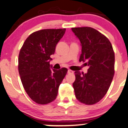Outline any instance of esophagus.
I'll use <instances>...</instances> for the list:
<instances>
[{
    "instance_id": "34e87169",
    "label": "esophagus",
    "mask_w": 128,
    "mask_h": 128,
    "mask_svg": "<svg viewBox=\"0 0 128 128\" xmlns=\"http://www.w3.org/2000/svg\"><path fill=\"white\" fill-rule=\"evenodd\" d=\"M67 73H68V74H73L74 73V72L71 70H68V71H67Z\"/></svg>"
}]
</instances>
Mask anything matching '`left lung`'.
<instances>
[{"label": "left lung", "mask_w": 128, "mask_h": 128, "mask_svg": "<svg viewBox=\"0 0 128 128\" xmlns=\"http://www.w3.org/2000/svg\"><path fill=\"white\" fill-rule=\"evenodd\" d=\"M82 46L80 62H86L88 73L75 72L73 83L76 99L85 104L98 103L107 93L114 75L115 54L104 35L88 26L72 28Z\"/></svg>", "instance_id": "8db88e82"}]
</instances>
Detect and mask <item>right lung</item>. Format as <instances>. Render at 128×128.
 Segmentation results:
<instances>
[{"instance_id":"1","label":"right lung","mask_w":128,"mask_h":128,"mask_svg":"<svg viewBox=\"0 0 128 128\" xmlns=\"http://www.w3.org/2000/svg\"><path fill=\"white\" fill-rule=\"evenodd\" d=\"M66 28L44 29L32 33L21 47L18 70L25 92L35 103L48 104L56 98L67 68H50V56ZM52 67V66H51Z\"/></svg>"}]
</instances>
